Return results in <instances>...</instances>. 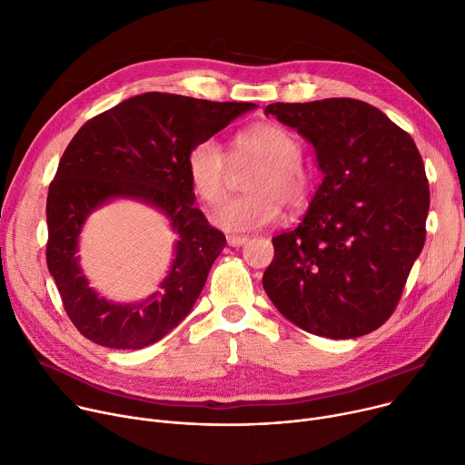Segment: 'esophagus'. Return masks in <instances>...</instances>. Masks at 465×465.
I'll return each mask as SVG.
<instances>
[{
    "label": "esophagus",
    "mask_w": 465,
    "mask_h": 465,
    "mask_svg": "<svg viewBox=\"0 0 465 465\" xmlns=\"http://www.w3.org/2000/svg\"><path fill=\"white\" fill-rule=\"evenodd\" d=\"M226 239H228L230 246H241V244H244L248 241V237H244V235H228Z\"/></svg>",
    "instance_id": "esophagus-1"
}]
</instances>
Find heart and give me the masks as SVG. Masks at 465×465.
Returning <instances> with one entry per match:
<instances>
[{
  "label": "heart",
  "instance_id": "obj_1",
  "mask_svg": "<svg viewBox=\"0 0 465 465\" xmlns=\"http://www.w3.org/2000/svg\"><path fill=\"white\" fill-rule=\"evenodd\" d=\"M302 144L280 124L252 125L235 137L233 161L258 163L242 196L226 200L211 215L226 232H250L272 224L282 203L297 211L310 203L315 193V173L301 159ZM187 174L193 191L209 205L226 193L230 157L215 137L198 141L187 155Z\"/></svg>",
  "mask_w": 465,
  "mask_h": 465
}]
</instances>
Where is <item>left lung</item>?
Here are the masks:
<instances>
[{"label": "left lung", "mask_w": 465, "mask_h": 465, "mask_svg": "<svg viewBox=\"0 0 465 465\" xmlns=\"http://www.w3.org/2000/svg\"><path fill=\"white\" fill-rule=\"evenodd\" d=\"M322 171L306 217L272 237L263 289L299 328L351 340L395 312L427 237L430 189L413 139L382 111L352 98L271 104Z\"/></svg>", "instance_id": "obj_1"}]
</instances>
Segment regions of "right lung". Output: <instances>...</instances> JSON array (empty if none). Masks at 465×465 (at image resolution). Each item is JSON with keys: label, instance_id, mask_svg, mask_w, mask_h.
Masks as SVG:
<instances>
[{"label": "right lung", "instance_id": "right-lung-1", "mask_svg": "<svg viewBox=\"0 0 465 465\" xmlns=\"http://www.w3.org/2000/svg\"><path fill=\"white\" fill-rule=\"evenodd\" d=\"M256 104L209 102L144 93L96 114L66 146L46 200V262L72 324L96 345L144 349L193 310L209 269L226 246L194 205L191 148ZM137 197L164 213L179 233L177 258L160 291L135 305H113L88 287L76 263V237L111 197Z\"/></svg>", "mask_w": 465, "mask_h": 465}]
</instances>
